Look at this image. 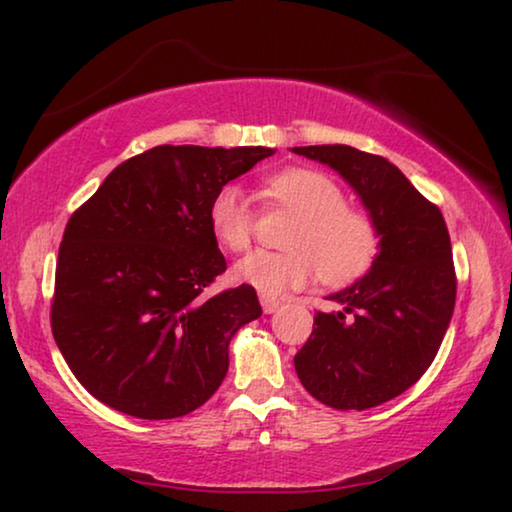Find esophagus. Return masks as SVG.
Here are the masks:
<instances>
[{
	"label": "esophagus",
	"instance_id": "esophagus-1",
	"mask_svg": "<svg viewBox=\"0 0 512 512\" xmlns=\"http://www.w3.org/2000/svg\"><path fill=\"white\" fill-rule=\"evenodd\" d=\"M261 305H263V312H265V314L277 312L279 307H282V303H279V300H275V298H268V296H261Z\"/></svg>",
	"mask_w": 512,
	"mask_h": 512
}]
</instances>
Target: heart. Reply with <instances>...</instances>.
<instances>
[{"instance_id": "1", "label": "heart", "mask_w": 512, "mask_h": 512, "mask_svg": "<svg viewBox=\"0 0 512 512\" xmlns=\"http://www.w3.org/2000/svg\"><path fill=\"white\" fill-rule=\"evenodd\" d=\"M265 195L298 214L286 251H254L235 265V277L268 298L300 289L317 275L347 284L375 261L380 235L366 212L345 205V193L328 174L289 167L265 181ZM209 228L221 247L244 251L254 237V212L240 186H223L209 202Z\"/></svg>"}]
</instances>
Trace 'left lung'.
<instances>
[{
  "label": "left lung",
  "mask_w": 512,
  "mask_h": 512,
  "mask_svg": "<svg viewBox=\"0 0 512 512\" xmlns=\"http://www.w3.org/2000/svg\"><path fill=\"white\" fill-rule=\"evenodd\" d=\"M340 174L373 219L366 275L335 291L293 359L298 380L335 410H368L410 389L436 359L457 298L445 219L387 158L345 144L293 146Z\"/></svg>",
  "instance_id": "8db88e82"
}]
</instances>
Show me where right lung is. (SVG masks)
Wrapping results in <instances>:
<instances>
[{
	"instance_id": "right-lung-1",
	"label": "right lung",
	"mask_w": 512,
	"mask_h": 512,
	"mask_svg": "<svg viewBox=\"0 0 512 512\" xmlns=\"http://www.w3.org/2000/svg\"><path fill=\"white\" fill-rule=\"evenodd\" d=\"M268 146L163 144L125 160L62 235L53 338L83 387L139 419L184 417L228 373V347L263 314L254 286L205 298L226 270L209 202Z\"/></svg>"
}]
</instances>
